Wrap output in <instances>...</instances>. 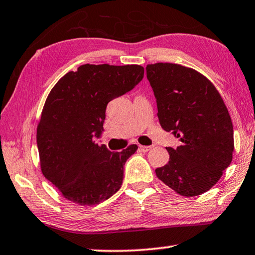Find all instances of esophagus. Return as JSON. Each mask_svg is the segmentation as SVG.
<instances>
[{
  "label": "esophagus",
  "mask_w": 255,
  "mask_h": 255,
  "mask_svg": "<svg viewBox=\"0 0 255 255\" xmlns=\"http://www.w3.org/2000/svg\"><path fill=\"white\" fill-rule=\"evenodd\" d=\"M151 148H152V145H139L140 151H142V152H148Z\"/></svg>",
  "instance_id": "34e87169"
}]
</instances>
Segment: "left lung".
I'll return each instance as SVG.
<instances>
[{"label":"left lung","instance_id":"1","mask_svg":"<svg viewBox=\"0 0 255 255\" xmlns=\"http://www.w3.org/2000/svg\"><path fill=\"white\" fill-rule=\"evenodd\" d=\"M161 128L181 141L167 147L169 161L157 177L183 197L210 190L233 159L232 119L210 80L191 68L174 63L148 64Z\"/></svg>","mask_w":255,"mask_h":255}]
</instances>
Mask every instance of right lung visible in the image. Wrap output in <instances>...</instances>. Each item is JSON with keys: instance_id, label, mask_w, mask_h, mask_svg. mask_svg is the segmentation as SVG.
<instances>
[{"instance_id": "1", "label": "right lung", "mask_w": 255, "mask_h": 255, "mask_svg": "<svg viewBox=\"0 0 255 255\" xmlns=\"http://www.w3.org/2000/svg\"><path fill=\"white\" fill-rule=\"evenodd\" d=\"M141 65L83 64L70 71L49 93L37 127L40 168L65 199L94 206L111 198L123 182L125 161L136 151H110L98 144L107 104L143 78Z\"/></svg>"}]
</instances>
